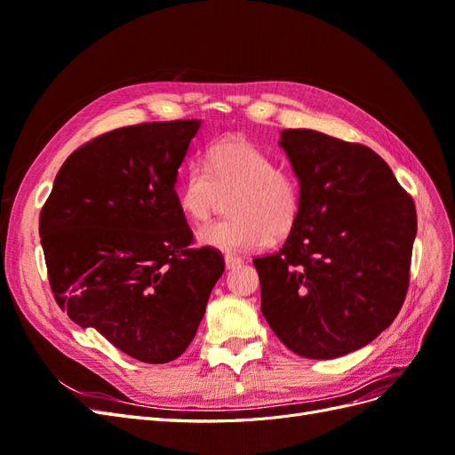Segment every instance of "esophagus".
<instances>
[{
    "label": "esophagus",
    "mask_w": 455,
    "mask_h": 455,
    "mask_svg": "<svg viewBox=\"0 0 455 455\" xmlns=\"http://www.w3.org/2000/svg\"><path fill=\"white\" fill-rule=\"evenodd\" d=\"M224 261H226V269H235L237 266H241L243 259L237 256H226Z\"/></svg>",
    "instance_id": "esophagus-1"
}]
</instances>
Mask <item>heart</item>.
<instances>
[{
  "label": "heart",
  "mask_w": 455,
  "mask_h": 455,
  "mask_svg": "<svg viewBox=\"0 0 455 455\" xmlns=\"http://www.w3.org/2000/svg\"><path fill=\"white\" fill-rule=\"evenodd\" d=\"M203 163H189L176 186L178 204L196 222L209 218L231 197L229 214L197 229V243L220 252H244L286 237L301 214L304 191L298 176L279 169L269 151L244 139L214 144Z\"/></svg>",
  "instance_id": "heart-1"
}]
</instances>
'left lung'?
I'll return each mask as SVG.
<instances>
[{
    "label": "left lung",
    "instance_id": "1",
    "mask_svg": "<svg viewBox=\"0 0 455 455\" xmlns=\"http://www.w3.org/2000/svg\"><path fill=\"white\" fill-rule=\"evenodd\" d=\"M279 146L304 191L283 249L256 258L261 313L306 359H336L387 328L408 291L416 206L376 151L311 129Z\"/></svg>",
    "mask_w": 455,
    "mask_h": 455
}]
</instances>
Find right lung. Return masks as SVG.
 Segmentation results:
<instances>
[{"instance_id": "1", "label": "right lung", "mask_w": 455, "mask_h": 455, "mask_svg": "<svg viewBox=\"0 0 455 455\" xmlns=\"http://www.w3.org/2000/svg\"><path fill=\"white\" fill-rule=\"evenodd\" d=\"M199 127L142 123L87 142L64 161L39 214L60 309L149 364L186 351L224 273L214 249H189L174 189Z\"/></svg>"}]
</instances>
